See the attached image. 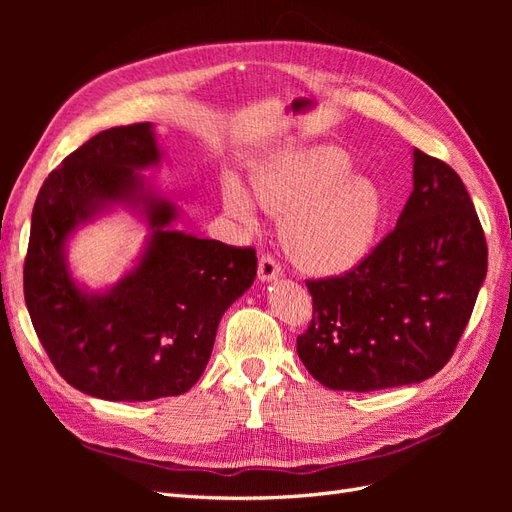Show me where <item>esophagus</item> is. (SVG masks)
Listing matches in <instances>:
<instances>
[{"instance_id":"1","label":"esophagus","mask_w":512,"mask_h":512,"mask_svg":"<svg viewBox=\"0 0 512 512\" xmlns=\"http://www.w3.org/2000/svg\"><path fill=\"white\" fill-rule=\"evenodd\" d=\"M282 275V265L271 254H262L258 258V277L262 282H271Z\"/></svg>"}]
</instances>
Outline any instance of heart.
Returning a JSON list of instances; mask_svg holds the SVG:
<instances>
[{"mask_svg":"<svg viewBox=\"0 0 512 512\" xmlns=\"http://www.w3.org/2000/svg\"><path fill=\"white\" fill-rule=\"evenodd\" d=\"M337 147L286 151L262 164L252 188L258 203L284 215L282 237L299 267L339 275L371 254L386 218V198L376 179L352 173ZM226 209L241 222H254V207L237 179L224 183Z\"/></svg>","mask_w":512,"mask_h":512,"instance_id":"b5f03b06","label":"heart"}]
</instances>
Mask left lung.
I'll list each match as a JSON object with an SVG mask.
<instances>
[{"mask_svg":"<svg viewBox=\"0 0 512 512\" xmlns=\"http://www.w3.org/2000/svg\"><path fill=\"white\" fill-rule=\"evenodd\" d=\"M485 275L487 241L466 185L414 149L397 226L348 273L305 282L314 312L299 359L333 391L423 382L451 361Z\"/></svg>","mask_w":512,"mask_h":512,"instance_id":"obj_1","label":"left lung"}]
</instances>
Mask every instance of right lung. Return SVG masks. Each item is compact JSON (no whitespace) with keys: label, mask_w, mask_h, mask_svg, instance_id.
I'll list each match as a JSON object with an SVG mask.
<instances>
[{"label":"right lung","mask_w":512,"mask_h":512,"mask_svg":"<svg viewBox=\"0 0 512 512\" xmlns=\"http://www.w3.org/2000/svg\"><path fill=\"white\" fill-rule=\"evenodd\" d=\"M160 160L151 123L104 130L51 170L38 192L23 267L29 318L74 389L108 401H151L196 384L226 309L252 286L254 247L168 230L175 207L145 192L134 168ZM141 199L154 235L139 267L104 295L72 282L63 245L102 206Z\"/></svg>","instance_id":"add662e5"}]
</instances>
